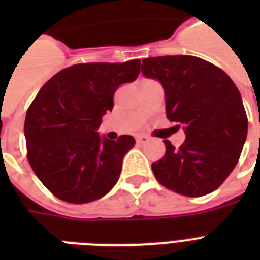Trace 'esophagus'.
I'll return each mask as SVG.
<instances>
[{
    "label": "esophagus",
    "instance_id": "obj_1",
    "mask_svg": "<svg viewBox=\"0 0 260 260\" xmlns=\"http://www.w3.org/2000/svg\"><path fill=\"white\" fill-rule=\"evenodd\" d=\"M136 142H138L139 144H146V143L150 142V138L146 136V135H139L138 138H136Z\"/></svg>",
    "mask_w": 260,
    "mask_h": 260
}]
</instances>
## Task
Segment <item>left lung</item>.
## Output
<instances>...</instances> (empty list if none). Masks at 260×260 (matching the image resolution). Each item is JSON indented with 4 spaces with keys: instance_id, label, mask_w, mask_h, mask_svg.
I'll return each instance as SVG.
<instances>
[{
    "instance_id": "1",
    "label": "left lung",
    "mask_w": 260,
    "mask_h": 260,
    "mask_svg": "<svg viewBox=\"0 0 260 260\" xmlns=\"http://www.w3.org/2000/svg\"><path fill=\"white\" fill-rule=\"evenodd\" d=\"M142 73L160 81L167 118L186 134L179 148L163 140L166 154L152 163L155 177L186 197L212 193L238 165L247 138L238 87L221 69L190 55L143 59Z\"/></svg>"
}]
</instances>
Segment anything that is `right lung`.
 Here are the masks:
<instances>
[{"label":"right lung","instance_id":"obj_1","mask_svg":"<svg viewBox=\"0 0 260 260\" xmlns=\"http://www.w3.org/2000/svg\"><path fill=\"white\" fill-rule=\"evenodd\" d=\"M140 59L124 63H78L44 83L24 124L26 158L42 183L62 201L87 204L118 181L124 155L135 139H101L97 128L113 109L120 85L140 73Z\"/></svg>","mask_w":260,"mask_h":260}]
</instances>
